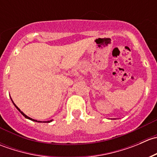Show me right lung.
I'll return each instance as SVG.
<instances>
[{"mask_svg": "<svg viewBox=\"0 0 157 157\" xmlns=\"http://www.w3.org/2000/svg\"><path fill=\"white\" fill-rule=\"evenodd\" d=\"M10 99H11V97H10ZM11 100H12V99H11ZM12 102H13V103L14 106H15V107H16V108H17V110H18V111H19V112H20V113H21V114H22V115H23V116H24V117H25V118H27V119H29V120H31V121H36V122H42V121H37V120H35V119H33V118H29V117H28V116H27V115H25V114H24V113H23V112H22V111H21V110H20V109H19V108H18V107H17V105H15V103H14V102H13V100H12ZM51 121H52V120H50V121H43V122H45V123H49V122H51Z\"/></svg>", "mask_w": 157, "mask_h": 157, "instance_id": "add662e5", "label": "right lung"}]
</instances>
